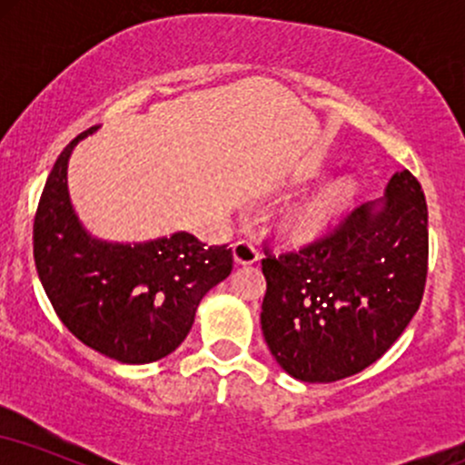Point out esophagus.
<instances>
[{
    "mask_svg": "<svg viewBox=\"0 0 465 465\" xmlns=\"http://www.w3.org/2000/svg\"><path fill=\"white\" fill-rule=\"evenodd\" d=\"M258 258L260 251L253 240H238V242L233 244V260H236V264H253L258 262Z\"/></svg>",
    "mask_w": 465,
    "mask_h": 465,
    "instance_id": "1",
    "label": "esophagus"
}]
</instances>
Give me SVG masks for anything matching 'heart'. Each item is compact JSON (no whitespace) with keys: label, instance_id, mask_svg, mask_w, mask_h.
Listing matches in <instances>:
<instances>
[{"label":"heart","instance_id":"1","mask_svg":"<svg viewBox=\"0 0 465 465\" xmlns=\"http://www.w3.org/2000/svg\"><path fill=\"white\" fill-rule=\"evenodd\" d=\"M354 199L356 181L350 177H336L303 201L288 207L282 218V225L286 233L295 238H314L332 225L336 218L343 216Z\"/></svg>","mask_w":465,"mask_h":465}]
</instances>
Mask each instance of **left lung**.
Returning a JSON list of instances; mask_svg holds the SVG:
<instances>
[{
    "label": "left lung",
    "mask_w": 465,
    "mask_h": 465,
    "mask_svg": "<svg viewBox=\"0 0 465 465\" xmlns=\"http://www.w3.org/2000/svg\"><path fill=\"white\" fill-rule=\"evenodd\" d=\"M429 212L409 170L306 247L262 260V334L302 382H334L381 359L418 312Z\"/></svg>",
    "instance_id": "1"
}]
</instances>
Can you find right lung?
Listing matches in <instances>:
<instances>
[{
	"instance_id": "add662e5",
	"label": "right lung",
	"mask_w": 465,
	"mask_h": 465,
	"mask_svg": "<svg viewBox=\"0 0 465 465\" xmlns=\"http://www.w3.org/2000/svg\"><path fill=\"white\" fill-rule=\"evenodd\" d=\"M80 133L58 154L35 218V264L47 300L87 348L126 365H146L183 343L207 291L232 273L227 244L205 247L188 232L114 242L83 225L67 188Z\"/></svg>"
}]
</instances>
